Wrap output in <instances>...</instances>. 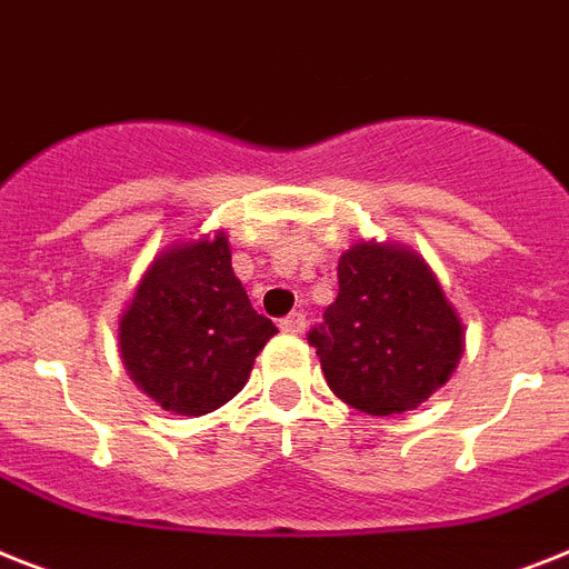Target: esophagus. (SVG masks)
<instances>
[{
	"mask_svg": "<svg viewBox=\"0 0 569 569\" xmlns=\"http://www.w3.org/2000/svg\"><path fill=\"white\" fill-rule=\"evenodd\" d=\"M279 328L284 335H305V313H288L279 322Z\"/></svg>",
	"mask_w": 569,
	"mask_h": 569,
	"instance_id": "34e87169",
	"label": "esophagus"
}]
</instances>
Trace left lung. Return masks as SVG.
I'll return each mask as SVG.
<instances>
[{"label":"left lung","instance_id":"8db88e82","mask_svg":"<svg viewBox=\"0 0 569 569\" xmlns=\"http://www.w3.org/2000/svg\"><path fill=\"white\" fill-rule=\"evenodd\" d=\"M337 281L308 335L331 392L369 416L416 410L462 358V322L442 284L425 258L375 241L342 252Z\"/></svg>","mask_w":569,"mask_h":569}]
</instances>
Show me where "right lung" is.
<instances>
[{
	"instance_id": "obj_1",
	"label": "right lung",
	"mask_w": 569,
	"mask_h": 569,
	"mask_svg": "<svg viewBox=\"0 0 569 569\" xmlns=\"http://www.w3.org/2000/svg\"><path fill=\"white\" fill-rule=\"evenodd\" d=\"M276 331L234 279L218 232L153 258L121 313L119 351L136 387L162 410L206 416L241 392Z\"/></svg>"
}]
</instances>
